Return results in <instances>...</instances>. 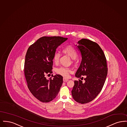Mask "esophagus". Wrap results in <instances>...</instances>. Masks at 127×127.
<instances>
[{
  "instance_id": "1",
  "label": "esophagus",
  "mask_w": 127,
  "mask_h": 127,
  "mask_svg": "<svg viewBox=\"0 0 127 127\" xmlns=\"http://www.w3.org/2000/svg\"><path fill=\"white\" fill-rule=\"evenodd\" d=\"M63 81H64V82H66V81H67L68 80V79H66V78H63Z\"/></svg>"
}]
</instances>
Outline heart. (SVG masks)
I'll use <instances>...</instances> for the list:
<instances>
[{"mask_svg": "<svg viewBox=\"0 0 127 127\" xmlns=\"http://www.w3.org/2000/svg\"><path fill=\"white\" fill-rule=\"evenodd\" d=\"M62 52L66 54L69 55L73 59H75L77 57L78 53L75 48L70 45H68L62 48ZM61 54L58 52H55L53 56V61L55 63L57 64L59 63ZM72 72V69L67 67L61 66L56 69V72L58 74L61 75L65 78H68L69 76V73Z\"/></svg>", "mask_w": 127, "mask_h": 127, "instance_id": "heart-1", "label": "heart"}]
</instances>
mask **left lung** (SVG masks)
Wrapping results in <instances>:
<instances>
[{"label":"left lung","mask_w":127,"mask_h":127,"mask_svg":"<svg viewBox=\"0 0 127 127\" xmlns=\"http://www.w3.org/2000/svg\"><path fill=\"white\" fill-rule=\"evenodd\" d=\"M78 43L82 61L75 76L83 79V76H86V78L84 83L80 79L75 80L71 94L76 102L86 104L94 99L102 90L108 67L106 57L97 43L82 38Z\"/></svg>","instance_id":"left-lung-1"}]
</instances>
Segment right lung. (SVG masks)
I'll return each mask as SVG.
<instances>
[{
    "label": "right lung",
    "mask_w": 127,
    "mask_h": 127,
    "mask_svg": "<svg viewBox=\"0 0 127 127\" xmlns=\"http://www.w3.org/2000/svg\"><path fill=\"white\" fill-rule=\"evenodd\" d=\"M67 38L43 36L28 48L25 57L24 74L28 87L32 95L42 102H49L57 96L63 83L59 74L46 79L52 73L53 56L56 48Z\"/></svg>",
    "instance_id": "add662e5"
}]
</instances>
